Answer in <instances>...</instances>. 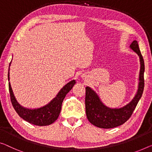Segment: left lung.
<instances>
[{
	"label": "left lung",
	"mask_w": 152,
	"mask_h": 152,
	"mask_svg": "<svg viewBox=\"0 0 152 152\" xmlns=\"http://www.w3.org/2000/svg\"><path fill=\"white\" fill-rule=\"evenodd\" d=\"M130 48L139 56L140 67L139 87L134 98L128 104L119 108H110L105 106L98 94L91 88L87 87L85 95V110L88 120L91 124L100 128H113L121 126L131 117L144 89L145 64L137 41H133Z\"/></svg>",
	"instance_id": "obj_1"
}]
</instances>
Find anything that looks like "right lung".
<instances>
[{
    "mask_svg": "<svg viewBox=\"0 0 152 152\" xmlns=\"http://www.w3.org/2000/svg\"><path fill=\"white\" fill-rule=\"evenodd\" d=\"M8 80H10V69L8 72ZM75 80H73L66 84L60 90L55 98H53V100L50 102L48 104L39 108L29 109L23 107L18 102L13 95L10 83H9V90H10L11 104L18 115L28 123L39 126L50 125L59 116L63 99L66 94L75 85Z\"/></svg>",
    "mask_w": 152,
    "mask_h": 152,
    "instance_id": "right-lung-1",
    "label": "right lung"
}]
</instances>
